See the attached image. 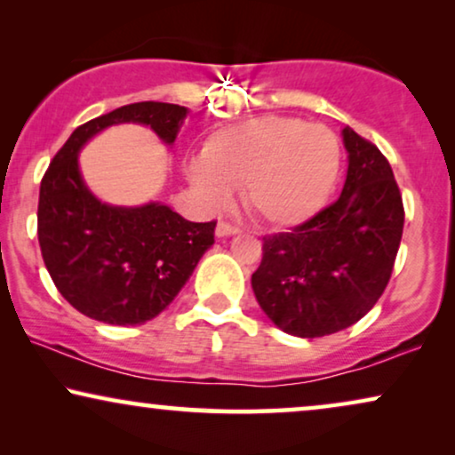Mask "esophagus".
Wrapping results in <instances>:
<instances>
[{
  "mask_svg": "<svg viewBox=\"0 0 455 455\" xmlns=\"http://www.w3.org/2000/svg\"><path fill=\"white\" fill-rule=\"evenodd\" d=\"M238 232H240L238 228L229 226V223H226V221L217 223V228H215V235H217V238H229V235H235Z\"/></svg>",
  "mask_w": 455,
  "mask_h": 455,
  "instance_id": "esophagus-1",
  "label": "esophagus"
}]
</instances>
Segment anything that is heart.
I'll list each match as a JSON object with an SVG mask.
<instances>
[{
	"mask_svg": "<svg viewBox=\"0 0 455 455\" xmlns=\"http://www.w3.org/2000/svg\"><path fill=\"white\" fill-rule=\"evenodd\" d=\"M333 130L300 117L260 116L220 128L190 159L188 182L204 209H226L244 186L246 207L271 228H296L325 207L338 184Z\"/></svg>",
	"mask_w": 455,
	"mask_h": 455,
	"instance_id": "b5f03b06",
	"label": "heart"
}]
</instances>
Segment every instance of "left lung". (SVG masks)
Segmentation results:
<instances>
[{
    "mask_svg": "<svg viewBox=\"0 0 455 455\" xmlns=\"http://www.w3.org/2000/svg\"><path fill=\"white\" fill-rule=\"evenodd\" d=\"M347 173L341 195L291 232L269 235L252 291L273 325L323 338L363 319L381 298L403 232L389 161L350 126L341 130Z\"/></svg>",
    "mask_w": 455,
    "mask_h": 455,
    "instance_id": "1",
    "label": "left lung"
}]
</instances>
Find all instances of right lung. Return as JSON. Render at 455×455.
Returning <instances> with one entry per match:
<instances>
[{"instance_id":"add662e5","label":"right lung","mask_w":455,"mask_h":455,"mask_svg":"<svg viewBox=\"0 0 455 455\" xmlns=\"http://www.w3.org/2000/svg\"><path fill=\"white\" fill-rule=\"evenodd\" d=\"M188 114L173 103L124 105L74 130L43 176L36 213L43 260L78 313L108 325H142L170 307L213 246L215 221L192 223L159 201L103 203L78 164L86 142L120 124L151 128L173 148Z\"/></svg>"}]
</instances>
